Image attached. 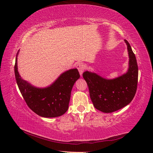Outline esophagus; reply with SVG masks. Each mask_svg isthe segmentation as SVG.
<instances>
[{
  "label": "esophagus",
  "mask_w": 153,
  "mask_h": 153,
  "mask_svg": "<svg viewBox=\"0 0 153 153\" xmlns=\"http://www.w3.org/2000/svg\"><path fill=\"white\" fill-rule=\"evenodd\" d=\"M76 67H77V69H78L80 76H82V73H83V72H84V69H85V65L83 63H78V64L77 65Z\"/></svg>",
  "instance_id": "34e87169"
}]
</instances>
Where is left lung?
<instances>
[{
	"label": "left lung",
	"instance_id": "1",
	"mask_svg": "<svg viewBox=\"0 0 153 153\" xmlns=\"http://www.w3.org/2000/svg\"><path fill=\"white\" fill-rule=\"evenodd\" d=\"M129 68L127 73L117 78L107 79L90 71L83 73L90 92V97L97 109L104 113H112L126 107L135 96L138 86V67L136 56L129 42Z\"/></svg>",
	"mask_w": 153,
	"mask_h": 153
}]
</instances>
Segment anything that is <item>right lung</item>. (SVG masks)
<instances>
[{
    "label": "right lung",
    "mask_w": 153,
    "mask_h": 153,
    "mask_svg": "<svg viewBox=\"0 0 153 153\" xmlns=\"http://www.w3.org/2000/svg\"><path fill=\"white\" fill-rule=\"evenodd\" d=\"M17 56L14 68L15 79L30 109L44 117H56L63 115L69 108L72 88L80 77L78 70L69 69L62 74L50 86L39 88L22 79L17 70Z\"/></svg>",
    "instance_id": "1"
}]
</instances>
